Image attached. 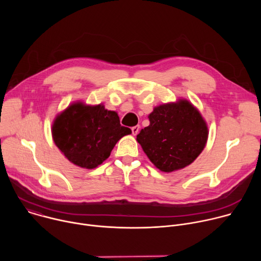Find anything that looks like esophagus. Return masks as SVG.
<instances>
[{
  "label": "esophagus",
  "mask_w": 261,
  "mask_h": 261,
  "mask_svg": "<svg viewBox=\"0 0 261 261\" xmlns=\"http://www.w3.org/2000/svg\"><path fill=\"white\" fill-rule=\"evenodd\" d=\"M139 129H140V127L137 125V126H134V127H132L131 128V130H132V134L133 135H137L138 134V132H139Z\"/></svg>",
  "instance_id": "obj_1"
}]
</instances>
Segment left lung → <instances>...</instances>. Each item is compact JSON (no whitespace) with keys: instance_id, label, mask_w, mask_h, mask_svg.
Returning <instances> with one entry per match:
<instances>
[{"instance_id":"left-lung-1","label":"left lung","mask_w":261,"mask_h":261,"mask_svg":"<svg viewBox=\"0 0 261 261\" xmlns=\"http://www.w3.org/2000/svg\"><path fill=\"white\" fill-rule=\"evenodd\" d=\"M150 125L136 139L151 162L171 172L191 164L202 152L207 127L197 109L188 101L163 104L148 116Z\"/></svg>"}]
</instances>
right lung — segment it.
<instances>
[{"instance_id":"add662e5","label":"right lung","mask_w":261,"mask_h":261,"mask_svg":"<svg viewBox=\"0 0 261 261\" xmlns=\"http://www.w3.org/2000/svg\"><path fill=\"white\" fill-rule=\"evenodd\" d=\"M130 133V128L120 124L116 111L101 104H72L53 125V138L60 151L73 164L88 169L106 160L116 143Z\"/></svg>"}]
</instances>
